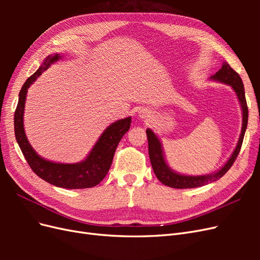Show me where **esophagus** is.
<instances>
[{"label": "esophagus", "mask_w": 260, "mask_h": 260, "mask_svg": "<svg viewBox=\"0 0 260 260\" xmlns=\"http://www.w3.org/2000/svg\"><path fill=\"white\" fill-rule=\"evenodd\" d=\"M152 117V112L147 108H141L139 111V118L140 119H149Z\"/></svg>", "instance_id": "1"}]
</instances>
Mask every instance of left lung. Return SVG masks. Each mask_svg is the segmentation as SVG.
Instances as JSON below:
<instances>
[{
	"mask_svg": "<svg viewBox=\"0 0 260 260\" xmlns=\"http://www.w3.org/2000/svg\"><path fill=\"white\" fill-rule=\"evenodd\" d=\"M210 80L221 82L224 84L230 85L235 92L239 100V103L241 105L242 109V130L241 135L238 141V144L235 146L234 151L232 152L229 159L223 166L218 169L215 172L207 175H200V176H190V175H183L179 174L176 170L171 169L168 165L166 157H165L162 144L160 142L159 138L157 137L156 133L147 128L146 129V136L148 141V155L149 159H151L152 167L154 170V174L156 175L157 179L165 185L174 187V188H191V187H198L206 185L208 183L215 182V181L219 180L222 176H224L225 172L231 168L234 160L237 159V157L240 153V149L243 143L244 135H245L247 121H248V108L246 104L245 99V91H244V85L241 77L237 72L230 67L228 62L223 61V64L218 72L210 77Z\"/></svg>",
	"mask_w": 260,
	"mask_h": 260,
	"instance_id": "left-lung-1",
	"label": "left lung"
}]
</instances>
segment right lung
<instances>
[{
    "instance_id": "right-lung-1",
    "label": "right lung",
    "mask_w": 260,
    "mask_h": 260,
    "mask_svg": "<svg viewBox=\"0 0 260 260\" xmlns=\"http://www.w3.org/2000/svg\"><path fill=\"white\" fill-rule=\"evenodd\" d=\"M58 53L50 54L43 60L37 72L23 83L19 92L18 104L14 116L15 137L30 168L37 176L46 182L62 188H88L98 185L103 180L112 166L114 154L121 138L130 129L131 117L122 118L109 124L103 131L90 153L79 162H55L43 158L29 143L23 127V114L28 89L38 77H40L51 65L61 59Z\"/></svg>"
}]
</instances>
